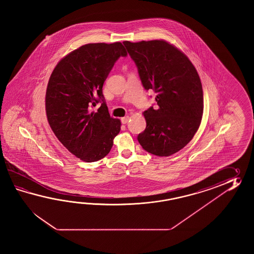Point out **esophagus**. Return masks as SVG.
<instances>
[{"label":"esophagus","mask_w":254,"mask_h":254,"mask_svg":"<svg viewBox=\"0 0 254 254\" xmlns=\"http://www.w3.org/2000/svg\"><path fill=\"white\" fill-rule=\"evenodd\" d=\"M129 116H125V117H123L121 121H122V123L124 124V125H126L128 122H129Z\"/></svg>","instance_id":"34e87169"}]
</instances>
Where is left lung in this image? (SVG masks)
<instances>
[{
	"label": "left lung",
	"mask_w": 254,
	"mask_h": 254,
	"mask_svg": "<svg viewBox=\"0 0 254 254\" xmlns=\"http://www.w3.org/2000/svg\"><path fill=\"white\" fill-rule=\"evenodd\" d=\"M145 90L156 92V108L143 113L138 141L146 151L170 156L182 150L199 129L203 114L200 76L189 58L163 40L124 42Z\"/></svg>",
	"instance_id": "left-lung-1"
}]
</instances>
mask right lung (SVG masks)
<instances>
[{"label": "right lung", "mask_w": 254, "mask_h": 254, "mask_svg": "<svg viewBox=\"0 0 254 254\" xmlns=\"http://www.w3.org/2000/svg\"><path fill=\"white\" fill-rule=\"evenodd\" d=\"M126 55L121 43H88L61 60L49 79L45 110L50 127L83 162L106 156L120 132L121 122L110 116L103 86L115 62ZM98 102L100 108L92 111Z\"/></svg>", "instance_id": "right-lung-1"}]
</instances>
